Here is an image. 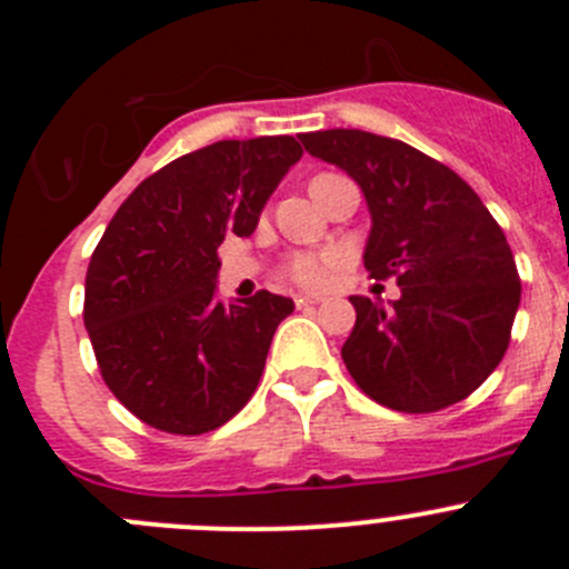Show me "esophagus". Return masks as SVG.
<instances>
[{"label":"esophagus","mask_w":569,"mask_h":569,"mask_svg":"<svg viewBox=\"0 0 569 569\" xmlns=\"http://www.w3.org/2000/svg\"><path fill=\"white\" fill-rule=\"evenodd\" d=\"M296 305H299V308H310V305H321V296H296Z\"/></svg>","instance_id":"1"}]
</instances>
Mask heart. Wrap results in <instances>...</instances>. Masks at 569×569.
<instances>
[{"mask_svg": "<svg viewBox=\"0 0 569 569\" xmlns=\"http://www.w3.org/2000/svg\"><path fill=\"white\" fill-rule=\"evenodd\" d=\"M330 176L333 173L316 176L313 184L325 182V179H330ZM313 184H310V188H313ZM345 268H347V253L339 248L316 250V253L313 250H299V253L288 256L281 273L305 290H325L333 284L336 276H339Z\"/></svg>", "mask_w": 569, "mask_h": 569, "instance_id": "heart-1", "label": "heart"}]
</instances>
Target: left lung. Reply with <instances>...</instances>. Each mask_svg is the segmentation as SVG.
<instances>
[{
	"mask_svg": "<svg viewBox=\"0 0 569 569\" xmlns=\"http://www.w3.org/2000/svg\"><path fill=\"white\" fill-rule=\"evenodd\" d=\"M301 144L365 190V268L401 288L390 308L350 299L356 325L341 359L353 381L401 413L467 399L505 359L521 301L505 230L459 173L399 139L339 128L301 133Z\"/></svg>",
	"mask_w": 569,
	"mask_h": 569,
	"instance_id": "obj_1",
	"label": "left lung"
}]
</instances>
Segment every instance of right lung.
<instances>
[{
  "label": "right lung",
  "mask_w": 569,
  "mask_h": 569,
  "mask_svg": "<svg viewBox=\"0 0 569 569\" xmlns=\"http://www.w3.org/2000/svg\"><path fill=\"white\" fill-rule=\"evenodd\" d=\"M299 159L293 136L208 144L148 176L110 219L84 276V328L104 385L144 425L202 436L256 393L293 301L259 290L222 305L219 244L253 233Z\"/></svg>",
  "instance_id": "right-lung-1"
}]
</instances>
